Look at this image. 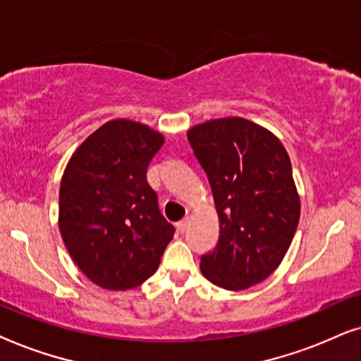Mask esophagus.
Instances as JSON below:
<instances>
[{"label":"esophagus","instance_id":"34e87169","mask_svg":"<svg viewBox=\"0 0 361 361\" xmlns=\"http://www.w3.org/2000/svg\"><path fill=\"white\" fill-rule=\"evenodd\" d=\"M176 226H178V231H181V233H185V231L188 229V226H190V218H183Z\"/></svg>","mask_w":361,"mask_h":361}]
</instances>
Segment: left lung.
Masks as SVG:
<instances>
[{
	"label": "left lung",
	"mask_w": 361,
	"mask_h": 361,
	"mask_svg": "<svg viewBox=\"0 0 361 361\" xmlns=\"http://www.w3.org/2000/svg\"><path fill=\"white\" fill-rule=\"evenodd\" d=\"M188 140L219 218V241L201 257V272L226 290L256 286L282 262L299 224L290 158L272 132L243 117L195 125Z\"/></svg>",
	"instance_id": "8db88e82"
}]
</instances>
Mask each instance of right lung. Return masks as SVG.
Segmentation results:
<instances>
[{
    "instance_id": "1",
    "label": "right lung",
    "mask_w": 361,
    "mask_h": 361,
    "mask_svg": "<svg viewBox=\"0 0 361 361\" xmlns=\"http://www.w3.org/2000/svg\"><path fill=\"white\" fill-rule=\"evenodd\" d=\"M165 137L115 118L72 153L59 188V231L95 286L127 290L153 276L175 228L158 209L147 168Z\"/></svg>"
}]
</instances>
